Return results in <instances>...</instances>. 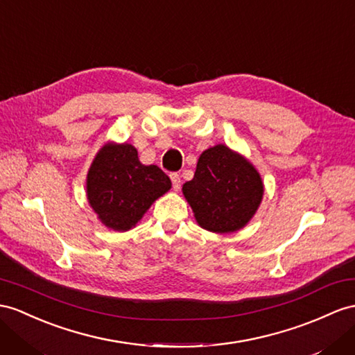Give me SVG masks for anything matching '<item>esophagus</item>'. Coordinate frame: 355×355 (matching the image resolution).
<instances>
[{
    "label": "esophagus",
    "instance_id": "1",
    "mask_svg": "<svg viewBox=\"0 0 355 355\" xmlns=\"http://www.w3.org/2000/svg\"><path fill=\"white\" fill-rule=\"evenodd\" d=\"M171 181H172V187H174V190L177 192V190H178L180 186H181L180 175H178V174H171Z\"/></svg>",
    "mask_w": 355,
    "mask_h": 355
}]
</instances>
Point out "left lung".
Returning <instances> with one entry per match:
<instances>
[{
	"mask_svg": "<svg viewBox=\"0 0 355 355\" xmlns=\"http://www.w3.org/2000/svg\"><path fill=\"white\" fill-rule=\"evenodd\" d=\"M183 195L201 228L237 232L257 214L264 198V183L253 163L228 145L202 151L195 177L183 184Z\"/></svg>",
	"mask_w": 355,
	"mask_h": 355,
	"instance_id": "1",
	"label": "left lung"
}]
</instances>
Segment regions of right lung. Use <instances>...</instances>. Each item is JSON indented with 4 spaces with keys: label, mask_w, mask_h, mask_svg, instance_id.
Returning a JSON list of instances; mask_svg holds the SVG:
<instances>
[{
    "label": "right lung",
    "mask_w": 355,
    "mask_h": 355,
    "mask_svg": "<svg viewBox=\"0 0 355 355\" xmlns=\"http://www.w3.org/2000/svg\"><path fill=\"white\" fill-rule=\"evenodd\" d=\"M169 177L156 165H142L132 144L106 142L91 162L87 199L107 230L125 232L141 222L153 202L169 192Z\"/></svg>",
    "instance_id": "add662e5"
}]
</instances>
